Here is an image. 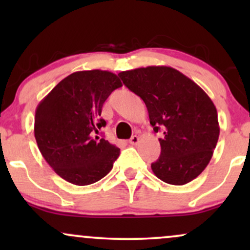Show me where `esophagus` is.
I'll return each instance as SVG.
<instances>
[{"label":"esophagus","instance_id":"34e87169","mask_svg":"<svg viewBox=\"0 0 250 250\" xmlns=\"http://www.w3.org/2000/svg\"><path fill=\"white\" fill-rule=\"evenodd\" d=\"M139 141H140V137L137 136V135H134V136H131V139L129 140V143L135 146V145H137V143H139Z\"/></svg>","mask_w":250,"mask_h":250}]
</instances>
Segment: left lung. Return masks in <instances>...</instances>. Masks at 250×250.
<instances>
[{
  "instance_id": "1",
  "label": "left lung",
  "mask_w": 250,
  "mask_h": 250,
  "mask_svg": "<svg viewBox=\"0 0 250 250\" xmlns=\"http://www.w3.org/2000/svg\"><path fill=\"white\" fill-rule=\"evenodd\" d=\"M146 103L154 131L163 130L161 155L151 163L163 182L182 186L207 167L220 135L216 107L206 91L179 70L149 65L119 74Z\"/></svg>"
}]
</instances>
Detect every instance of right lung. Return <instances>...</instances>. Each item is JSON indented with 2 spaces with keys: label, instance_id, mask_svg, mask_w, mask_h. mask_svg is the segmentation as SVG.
<instances>
[{
  "label": "right lung",
  "instance_id": "add662e5",
  "mask_svg": "<svg viewBox=\"0 0 250 250\" xmlns=\"http://www.w3.org/2000/svg\"><path fill=\"white\" fill-rule=\"evenodd\" d=\"M122 83L107 70L70 74L37 105L34 134L48 165L63 180L87 186L113 168L120 149L94 134L105 125L102 105Z\"/></svg>",
  "mask_w": 250,
  "mask_h": 250
}]
</instances>
